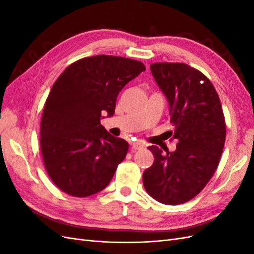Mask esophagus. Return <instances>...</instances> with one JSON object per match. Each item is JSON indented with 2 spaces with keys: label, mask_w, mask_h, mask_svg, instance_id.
<instances>
[{
  "label": "esophagus",
  "mask_w": 254,
  "mask_h": 254,
  "mask_svg": "<svg viewBox=\"0 0 254 254\" xmlns=\"http://www.w3.org/2000/svg\"><path fill=\"white\" fill-rule=\"evenodd\" d=\"M143 147H144V144L143 143H141V142H133L131 144V151L142 149Z\"/></svg>",
  "instance_id": "obj_1"
}]
</instances>
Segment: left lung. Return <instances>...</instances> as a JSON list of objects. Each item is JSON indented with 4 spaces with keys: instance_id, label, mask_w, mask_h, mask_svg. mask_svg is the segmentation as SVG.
Instances as JSON below:
<instances>
[{
    "instance_id": "8db88e82",
    "label": "left lung",
    "mask_w": 254,
    "mask_h": 254,
    "mask_svg": "<svg viewBox=\"0 0 254 254\" xmlns=\"http://www.w3.org/2000/svg\"><path fill=\"white\" fill-rule=\"evenodd\" d=\"M152 76L170 104L172 140L177 149H148L155 160L143 184L157 201L176 205L196 197L216 172L226 141V122L219 96L210 79L181 63L150 64Z\"/></svg>"
}]
</instances>
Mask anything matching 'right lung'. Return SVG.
I'll return each instance as SVG.
<instances>
[{"label":"right lung","instance_id":"right-lung-1","mask_svg":"<svg viewBox=\"0 0 254 254\" xmlns=\"http://www.w3.org/2000/svg\"><path fill=\"white\" fill-rule=\"evenodd\" d=\"M145 70L141 61L97 55L75 61L53 84L42 113L40 148L59 190L88 197L108 186L129 144L102 126V113L113 115L122 89Z\"/></svg>","mask_w":254,"mask_h":254}]
</instances>
